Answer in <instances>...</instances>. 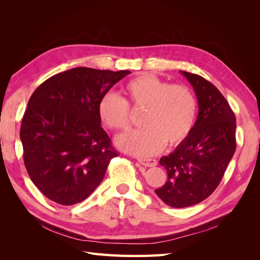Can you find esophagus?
<instances>
[{
  "label": "esophagus",
  "mask_w": 260,
  "mask_h": 260,
  "mask_svg": "<svg viewBox=\"0 0 260 260\" xmlns=\"http://www.w3.org/2000/svg\"><path fill=\"white\" fill-rule=\"evenodd\" d=\"M138 161L145 167H155L157 165V160L153 158H141V157H139Z\"/></svg>",
  "instance_id": "1"
}]
</instances>
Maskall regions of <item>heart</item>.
<instances>
[{"instance_id": "b5f03b06", "label": "heart", "mask_w": 260, "mask_h": 260, "mask_svg": "<svg viewBox=\"0 0 260 260\" xmlns=\"http://www.w3.org/2000/svg\"><path fill=\"white\" fill-rule=\"evenodd\" d=\"M124 100L106 93L99 102L101 121L113 130H127L129 106L143 109L141 124L116 140L117 145L139 156H152L168 143L175 146L190 135L196 115V101L191 90L181 84H169L151 75L139 76L124 84Z\"/></svg>"}]
</instances>
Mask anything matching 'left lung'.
Here are the masks:
<instances>
[{"label": "left lung", "mask_w": 260, "mask_h": 260, "mask_svg": "<svg viewBox=\"0 0 260 260\" xmlns=\"http://www.w3.org/2000/svg\"><path fill=\"white\" fill-rule=\"evenodd\" d=\"M180 73L193 86L199 115L187 138L160 158L168 178L155 190L165 204L175 208L207 199L219 185L237 147L235 116L224 96L203 77Z\"/></svg>", "instance_id": "1"}]
</instances>
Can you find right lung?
Instances as JSON below:
<instances>
[{
    "mask_svg": "<svg viewBox=\"0 0 260 260\" xmlns=\"http://www.w3.org/2000/svg\"><path fill=\"white\" fill-rule=\"evenodd\" d=\"M129 70L77 67L31 95L20 127L23 161L34 184L60 205L84 201L118 153L101 127L99 102Z\"/></svg>",
    "mask_w": 260,
    "mask_h": 260,
    "instance_id": "1",
    "label": "right lung"
}]
</instances>
